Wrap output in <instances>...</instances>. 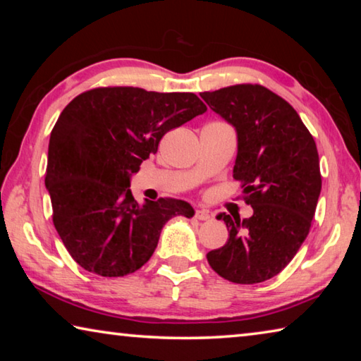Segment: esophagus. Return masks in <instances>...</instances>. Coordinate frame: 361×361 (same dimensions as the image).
<instances>
[{"mask_svg": "<svg viewBox=\"0 0 361 361\" xmlns=\"http://www.w3.org/2000/svg\"><path fill=\"white\" fill-rule=\"evenodd\" d=\"M195 218L200 219V221H207V219H210V212L209 210H195Z\"/></svg>", "mask_w": 361, "mask_h": 361, "instance_id": "obj_1", "label": "esophagus"}]
</instances>
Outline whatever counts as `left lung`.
<instances>
[{"label": "left lung", "mask_w": 361, "mask_h": 361, "mask_svg": "<svg viewBox=\"0 0 361 361\" xmlns=\"http://www.w3.org/2000/svg\"><path fill=\"white\" fill-rule=\"evenodd\" d=\"M200 97L235 127L234 178L253 209L245 219L219 213L229 239L207 259L232 283L264 282L283 271L309 234L322 191L317 145L296 109L259 84Z\"/></svg>", "instance_id": "left-lung-1"}]
</instances>
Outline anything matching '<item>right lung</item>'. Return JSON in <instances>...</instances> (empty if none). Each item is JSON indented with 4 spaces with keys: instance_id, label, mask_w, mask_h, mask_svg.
<instances>
[{
    "instance_id": "right-lung-1",
    "label": "right lung",
    "mask_w": 361,
    "mask_h": 361,
    "mask_svg": "<svg viewBox=\"0 0 361 361\" xmlns=\"http://www.w3.org/2000/svg\"><path fill=\"white\" fill-rule=\"evenodd\" d=\"M205 111L195 94L140 87H97L65 106L49 140L44 183L54 226L82 269L102 277L135 272L170 218L194 215L172 197L138 205L130 176L169 130Z\"/></svg>"
}]
</instances>
